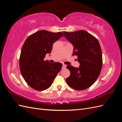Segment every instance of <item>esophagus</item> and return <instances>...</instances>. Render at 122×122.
<instances>
[{
	"label": "esophagus",
	"mask_w": 122,
	"mask_h": 122,
	"mask_svg": "<svg viewBox=\"0 0 122 122\" xmlns=\"http://www.w3.org/2000/svg\"><path fill=\"white\" fill-rule=\"evenodd\" d=\"M66 67H67V66H66V65L62 64V68H66Z\"/></svg>",
	"instance_id": "esophagus-1"
}]
</instances>
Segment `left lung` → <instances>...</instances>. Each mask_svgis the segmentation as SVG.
Instances as JSON below:
<instances>
[{
	"mask_svg": "<svg viewBox=\"0 0 122 122\" xmlns=\"http://www.w3.org/2000/svg\"><path fill=\"white\" fill-rule=\"evenodd\" d=\"M64 36L74 46L73 55L77 56L79 68L67 66L70 75L66 82L73 89L78 91L90 87L96 81L102 67V54L98 40L87 31H63Z\"/></svg>",
	"mask_w": 122,
	"mask_h": 122,
	"instance_id": "8db88e82",
	"label": "left lung"
}]
</instances>
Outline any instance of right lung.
I'll return each instance as SVG.
<instances>
[{
	"label": "right lung",
	"mask_w": 122,
	"mask_h": 122,
	"mask_svg": "<svg viewBox=\"0 0 122 122\" xmlns=\"http://www.w3.org/2000/svg\"><path fill=\"white\" fill-rule=\"evenodd\" d=\"M63 36L61 32L42 30L26 39L19 58L20 69L26 82L34 90L47 89L61 71L60 62L50 64L44 58L47 53H51L53 43Z\"/></svg>",
	"instance_id": "right-lung-1"
}]
</instances>
